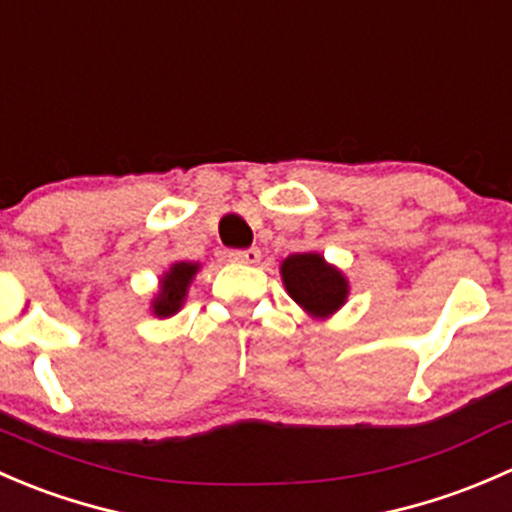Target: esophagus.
<instances>
[{"label": "esophagus", "instance_id": "esophagus-1", "mask_svg": "<svg viewBox=\"0 0 512 512\" xmlns=\"http://www.w3.org/2000/svg\"><path fill=\"white\" fill-rule=\"evenodd\" d=\"M227 257H230L232 262H240V265H257L262 255L257 247H250V250H232Z\"/></svg>", "mask_w": 512, "mask_h": 512}]
</instances>
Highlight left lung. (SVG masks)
Listing matches in <instances>:
<instances>
[{
    "instance_id": "8db88e82",
    "label": "left lung",
    "mask_w": 512,
    "mask_h": 512,
    "mask_svg": "<svg viewBox=\"0 0 512 512\" xmlns=\"http://www.w3.org/2000/svg\"><path fill=\"white\" fill-rule=\"evenodd\" d=\"M287 294L312 319H329L347 304L349 280L319 252H294L280 265Z\"/></svg>"
}]
</instances>
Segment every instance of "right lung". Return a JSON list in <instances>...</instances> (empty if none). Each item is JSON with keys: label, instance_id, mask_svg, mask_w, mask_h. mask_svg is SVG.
Segmentation results:
<instances>
[{"label": "right lung", "instance_id": "add662e5", "mask_svg": "<svg viewBox=\"0 0 512 512\" xmlns=\"http://www.w3.org/2000/svg\"><path fill=\"white\" fill-rule=\"evenodd\" d=\"M200 272V262L180 260L173 262L168 270L160 275L158 292L151 299V314L158 319H168L183 309L188 299V289L193 285L195 275Z\"/></svg>", "mask_w": 512, "mask_h": 512}]
</instances>
